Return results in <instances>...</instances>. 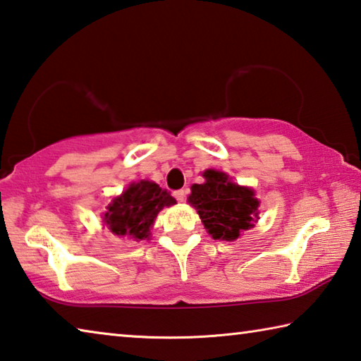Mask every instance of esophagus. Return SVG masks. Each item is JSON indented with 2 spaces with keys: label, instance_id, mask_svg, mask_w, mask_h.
Instances as JSON below:
<instances>
[{
  "label": "esophagus",
  "instance_id": "34e87169",
  "mask_svg": "<svg viewBox=\"0 0 361 361\" xmlns=\"http://www.w3.org/2000/svg\"><path fill=\"white\" fill-rule=\"evenodd\" d=\"M186 194H188L186 189H178V191H175V197H176V200H178V202H185Z\"/></svg>",
  "mask_w": 361,
  "mask_h": 361
}]
</instances>
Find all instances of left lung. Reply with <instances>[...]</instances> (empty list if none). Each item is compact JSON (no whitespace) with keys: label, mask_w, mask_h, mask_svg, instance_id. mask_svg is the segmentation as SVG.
<instances>
[{"label":"left lung","mask_w":361,"mask_h":361,"mask_svg":"<svg viewBox=\"0 0 361 361\" xmlns=\"http://www.w3.org/2000/svg\"><path fill=\"white\" fill-rule=\"evenodd\" d=\"M204 178L202 185H192L188 202L197 210L213 239L231 242L253 228L259 202L252 189L235 185L218 170H207Z\"/></svg>","instance_id":"left-lung-1"}]
</instances>
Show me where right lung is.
I'll list each match as a JSON object with an SVG mask.
<instances>
[{
  "instance_id": "obj_1",
  "label": "right lung",
  "mask_w": 361,
  "mask_h": 361,
  "mask_svg": "<svg viewBox=\"0 0 361 361\" xmlns=\"http://www.w3.org/2000/svg\"><path fill=\"white\" fill-rule=\"evenodd\" d=\"M176 204L167 189L142 180L132 185L119 197L113 199L105 213V223L116 235H127L133 242L149 237L151 226L164 207Z\"/></svg>"
}]
</instances>
